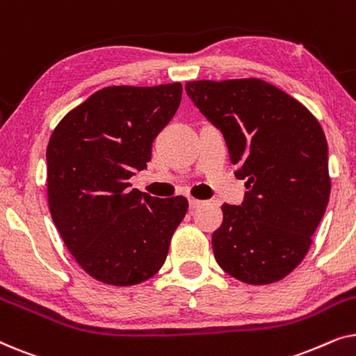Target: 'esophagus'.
<instances>
[{"label":"esophagus","mask_w":356,"mask_h":356,"mask_svg":"<svg viewBox=\"0 0 356 356\" xmlns=\"http://www.w3.org/2000/svg\"><path fill=\"white\" fill-rule=\"evenodd\" d=\"M206 202V201H201V199H196V197H189V207L191 209H197V207H201L202 204Z\"/></svg>","instance_id":"obj_1"}]
</instances>
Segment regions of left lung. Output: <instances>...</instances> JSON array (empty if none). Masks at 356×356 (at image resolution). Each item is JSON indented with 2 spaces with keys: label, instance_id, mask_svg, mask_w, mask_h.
<instances>
[{
  "label": "left lung",
  "instance_id": "obj_1",
  "mask_svg": "<svg viewBox=\"0 0 356 356\" xmlns=\"http://www.w3.org/2000/svg\"><path fill=\"white\" fill-rule=\"evenodd\" d=\"M222 131L241 206L223 204L212 248L227 274L251 285L284 279L305 259L330 196L327 140L298 100L261 79L193 81L184 87Z\"/></svg>",
  "mask_w": 356,
  "mask_h": 356
}]
</instances>
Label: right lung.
Listing matches in <instances>:
<instances>
[{
  "label": "right lung",
  "instance_id": "right-lung-1",
  "mask_svg": "<svg viewBox=\"0 0 356 356\" xmlns=\"http://www.w3.org/2000/svg\"><path fill=\"white\" fill-rule=\"evenodd\" d=\"M179 82L113 86L72 108L47 147L53 222L77 264L95 280L136 285L157 274L188 212V199L131 189L152 143L181 102Z\"/></svg>",
  "mask_w": 356,
  "mask_h": 356
}]
</instances>
